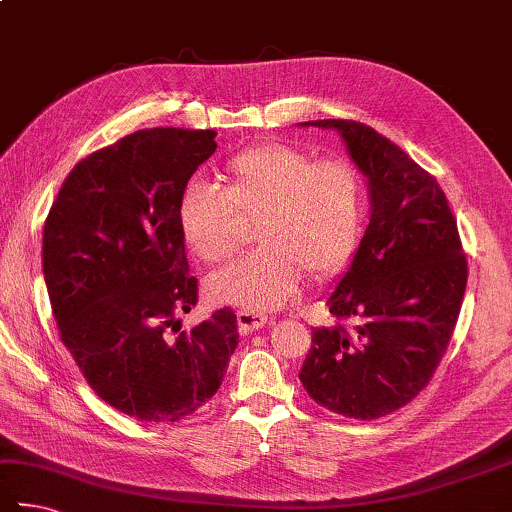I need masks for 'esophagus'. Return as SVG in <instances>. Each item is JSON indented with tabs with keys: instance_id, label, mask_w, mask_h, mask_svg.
Wrapping results in <instances>:
<instances>
[{
	"instance_id": "1",
	"label": "esophagus",
	"mask_w": 512,
	"mask_h": 512,
	"mask_svg": "<svg viewBox=\"0 0 512 512\" xmlns=\"http://www.w3.org/2000/svg\"><path fill=\"white\" fill-rule=\"evenodd\" d=\"M237 322H239V331L241 333H250V331H257L266 327L268 322H271V318L264 313H257V311H239L237 313Z\"/></svg>"
}]
</instances>
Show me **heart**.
I'll list each match as a JSON object with an SVG mask.
<instances>
[{
	"instance_id": "1",
	"label": "heart",
	"mask_w": 512,
	"mask_h": 512,
	"mask_svg": "<svg viewBox=\"0 0 512 512\" xmlns=\"http://www.w3.org/2000/svg\"><path fill=\"white\" fill-rule=\"evenodd\" d=\"M226 188L190 183L179 201V228L192 255L228 262L259 221L264 248L208 280L212 300L246 311H273L300 288L304 273L331 280L356 257L367 219L365 183L342 159L315 161L288 143H262L226 163Z\"/></svg>"
}]
</instances>
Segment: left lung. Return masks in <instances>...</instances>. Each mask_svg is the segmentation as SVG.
<instances>
[{
    "label": "left lung",
    "mask_w": 512,
    "mask_h": 512,
    "mask_svg": "<svg viewBox=\"0 0 512 512\" xmlns=\"http://www.w3.org/2000/svg\"><path fill=\"white\" fill-rule=\"evenodd\" d=\"M338 129L367 176L371 219L349 271L329 295L300 380L315 403L349 418H380L423 392L448 349L468 284L457 219L430 172L356 120Z\"/></svg>",
    "instance_id": "1"
}]
</instances>
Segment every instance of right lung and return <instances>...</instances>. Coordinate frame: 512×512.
<instances>
[{"mask_svg":"<svg viewBox=\"0 0 512 512\" xmlns=\"http://www.w3.org/2000/svg\"><path fill=\"white\" fill-rule=\"evenodd\" d=\"M215 136L138 129L73 167L44 221V282L62 345L102 401L145 423H176L210 401L239 342L232 309L192 331L179 320L199 282L176 212Z\"/></svg>","mask_w":512,"mask_h":512,"instance_id":"right-lung-1","label":"right lung"}]
</instances>
